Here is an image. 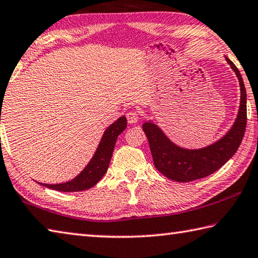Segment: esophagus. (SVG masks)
<instances>
[{
  "mask_svg": "<svg viewBox=\"0 0 258 258\" xmlns=\"http://www.w3.org/2000/svg\"><path fill=\"white\" fill-rule=\"evenodd\" d=\"M126 117H127L128 124H137L139 120V113L135 110H131L127 114H126Z\"/></svg>",
  "mask_w": 258,
  "mask_h": 258,
  "instance_id": "esophagus-1",
  "label": "esophagus"
}]
</instances>
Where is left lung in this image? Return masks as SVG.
<instances>
[{"label": "left lung", "instance_id": "left-lung-1", "mask_svg": "<svg viewBox=\"0 0 258 258\" xmlns=\"http://www.w3.org/2000/svg\"><path fill=\"white\" fill-rule=\"evenodd\" d=\"M226 59L237 74L241 95L237 119L222 139L207 148L187 150L172 143L152 121H147L142 125L151 150L154 167L171 180L186 182L213 174L237 152L242 141L247 125L246 89L239 70L228 57Z\"/></svg>", "mask_w": 258, "mask_h": 258}]
</instances>
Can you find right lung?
I'll return each instance as SVG.
<instances>
[{
	"mask_svg": "<svg viewBox=\"0 0 258 258\" xmlns=\"http://www.w3.org/2000/svg\"><path fill=\"white\" fill-rule=\"evenodd\" d=\"M126 126H127V120H126V117L123 116L119 117L105 131L95 156L92 157L87 167L74 179L63 182V184L49 185L43 184V182H39V184L59 191H80L91 188L106 174L111 156H113L116 140L126 128Z\"/></svg>",
	"mask_w": 258,
	"mask_h": 258,
	"instance_id": "1",
	"label": "right lung"
}]
</instances>
